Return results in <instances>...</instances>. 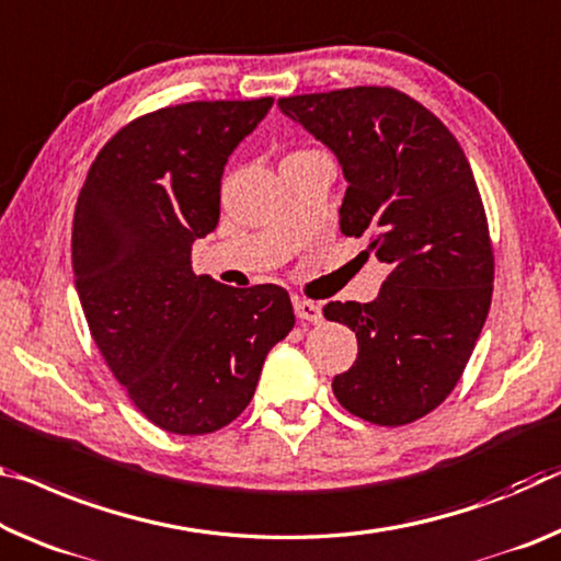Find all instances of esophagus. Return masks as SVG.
Masks as SVG:
<instances>
[{"label":"esophagus","instance_id":"esophagus-1","mask_svg":"<svg viewBox=\"0 0 561 561\" xmlns=\"http://www.w3.org/2000/svg\"><path fill=\"white\" fill-rule=\"evenodd\" d=\"M291 305H295V314L299 322H312V324H319L322 322V307L317 305V301L312 299H305V297H295L291 299Z\"/></svg>","mask_w":561,"mask_h":561}]
</instances>
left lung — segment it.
Segmentation results:
<instances>
[{
  "label": "left lung",
  "mask_w": 561,
  "mask_h": 561,
  "mask_svg": "<svg viewBox=\"0 0 561 561\" xmlns=\"http://www.w3.org/2000/svg\"><path fill=\"white\" fill-rule=\"evenodd\" d=\"M279 110L340 159V227L389 264L375 301H329L359 354L332 381L364 422L402 426L451 394L492 305L494 252L472 167L455 135L392 87L282 96Z\"/></svg>",
  "instance_id": "8db88e82"
}]
</instances>
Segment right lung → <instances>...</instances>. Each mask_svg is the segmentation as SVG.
<instances>
[{"mask_svg":"<svg viewBox=\"0 0 561 561\" xmlns=\"http://www.w3.org/2000/svg\"><path fill=\"white\" fill-rule=\"evenodd\" d=\"M272 104L149 112L106 141L79 192L72 266L89 332L139 412L172 434L237 420L295 327L277 284L237 289L192 272L194 239L219 221L227 159Z\"/></svg>","mask_w":561,"mask_h":561,"instance_id":"add662e5","label":"right lung"}]
</instances>
